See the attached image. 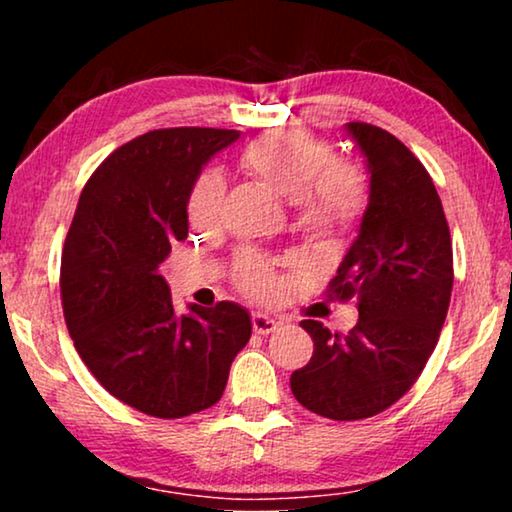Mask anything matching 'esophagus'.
Listing matches in <instances>:
<instances>
[{
	"label": "esophagus",
	"instance_id": "esophagus-1",
	"mask_svg": "<svg viewBox=\"0 0 512 512\" xmlns=\"http://www.w3.org/2000/svg\"><path fill=\"white\" fill-rule=\"evenodd\" d=\"M253 329L257 334H271V332H275L277 329V320L275 318H271L268 314H253Z\"/></svg>",
	"mask_w": 512,
	"mask_h": 512
}]
</instances>
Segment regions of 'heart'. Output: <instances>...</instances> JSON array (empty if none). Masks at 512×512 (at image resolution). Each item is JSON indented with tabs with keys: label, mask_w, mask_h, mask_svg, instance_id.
Instances as JSON below:
<instances>
[{
	"label": "heart",
	"mask_w": 512,
	"mask_h": 512,
	"mask_svg": "<svg viewBox=\"0 0 512 512\" xmlns=\"http://www.w3.org/2000/svg\"><path fill=\"white\" fill-rule=\"evenodd\" d=\"M237 164L246 176L291 201L298 228L309 239L350 235L366 219L372 196L366 171L336 160L332 144L300 128H273L255 135L237 151ZM223 194V178L216 171L207 169L194 178L187 194V219L196 230L219 225ZM232 275L248 298L275 296V277L262 255L241 253Z\"/></svg>",
	"instance_id": "heart-1"
}]
</instances>
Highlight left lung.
<instances>
[{
  "mask_svg": "<svg viewBox=\"0 0 512 512\" xmlns=\"http://www.w3.org/2000/svg\"><path fill=\"white\" fill-rule=\"evenodd\" d=\"M368 160L370 207L327 296L357 300L348 334L302 320L314 357L291 375L305 409L363 420L393 406L420 377L443 329L454 284L452 237L424 164L384 128L350 121Z\"/></svg>",
  "mask_w": 512,
  "mask_h": 512,
  "instance_id": "8db88e82",
  "label": "left lung"
}]
</instances>
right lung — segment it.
Listing matches in <instances>:
<instances>
[{
    "mask_svg": "<svg viewBox=\"0 0 512 512\" xmlns=\"http://www.w3.org/2000/svg\"><path fill=\"white\" fill-rule=\"evenodd\" d=\"M239 137L160 128L119 146L85 183L69 225L60 296L74 348L106 391L153 418L221 400L253 332L235 302L176 314L160 264L187 239V194L203 164Z\"/></svg>",
    "mask_w": 512,
    "mask_h": 512,
    "instance_id": "add662e5",
    "label": "right lung"
}]
</instances>
